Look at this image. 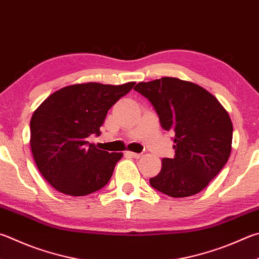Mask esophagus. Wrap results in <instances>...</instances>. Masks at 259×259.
Masks as SVG:
<instances>
[{
	"instance_id": "1",
	"label": "esophagus",
	"mask_w": 259,
	"mask_h": 259,
	"mask_svg": "<svg viewBox=\"0 0 259 259\" xmlns=\"http://www.w3.org/2000/svg\"><path fill=\"white\" fill-rule=\"evenodd\" d=\"M126 155H129V156H131V157H135V158H139V157H142V155L143 154H139V153H134V152H126L125 153Z\"/></svg>"
}]
</instances>
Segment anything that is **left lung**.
<instances>
[{
    "instance_id": "8db88e82",
    "label": "left lung",
    "mask_w": 259,
    "mask_h": 259,
    "mask_svg": "<svg viewBox=\"0 0 259 259\" xmlns=\"http://www.w3.org/2000/svg\"><path fill=\"white\" fill-rule=\"evenodd\" d=\"M135 91L152 103L163 129L175 134V157L162 159L150 186L176 198L198 194L231 154L233 125L227 110L205 88L179 78L139 82Z\"/></svg>"
}]
</instances>
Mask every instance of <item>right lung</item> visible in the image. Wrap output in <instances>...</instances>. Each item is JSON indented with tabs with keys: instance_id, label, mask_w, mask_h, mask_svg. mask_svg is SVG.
Instances as JSON below:
<instances>
[{
	"instance_id": "obj_1",
	"label": "right lung",
	"mask_w": 259,
	"mask_h": 259,
	"mask_svg": "<svg viewBox=\"0 0 259 259\" xmlns=\"http://www.w3.org/2000/svg\"><path fill=\"white\" fill-rule=\"evenodd\" d=\"M76 83L54 92L30 120V148L41 176L62 194L84 196L100 190L113 175L122 153L89 144L112 106L135 86Z\"/></svg>"
}]
</instances>
